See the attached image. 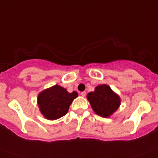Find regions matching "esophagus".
<instances>
[{
    "mask_svg": "<svg viewBox=\"0 0 158 158\" xmlns=\"http://www.w3.org/2000/svg\"><path fill=\"white\" fill-rule=\"evenodd\" d=\"M80 94H81V96L85 97V96H86V91H83V92H81Z\"/></svg>",
    "mask_w": 158,
    "mask_h": 158,
    "instance_id": "34e87169",
    "label": "esophagus"
}]
</instances>
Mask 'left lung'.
Instances as JSON below:
<instances>
[{
    "label": "left lung",
    "mask_w": 158,
    "mask_h": 158,
    "mask_svg": "<svg viewBox=\"0 0 158 158\" xmlns=\"http://www.w3.org/2000/svg\"><path fill=\"white\" fill-rule=\"evenodd\" d=\"M87 97L93 110L103 118L110 117L121 103L120 97L106 84L96 87L94 91L89 93Z\"/></svg>",
    "instance_id": "obj_1"
}]
</instances>
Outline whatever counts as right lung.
<instances>
[{
    "label": "right lung",
    "instance_id": "1",
    "mask_svg": "<svg viewBox=\"0 0 158 158\" xmlns=\"http://www.w3.org/2000/svg\"><path fill=\"white\" fill-rule=\"evenodd\" d=\"M77 97V92L69 93L67 89L55 85L40 93L37 103L44 117L49 120H56L68 113L71 102Z\"/></svg>",
    "mask_w": 158,
    "mask_h": 158
}]
</instances>
